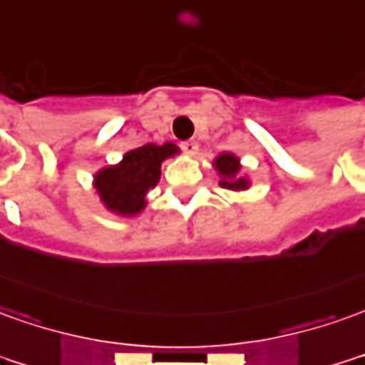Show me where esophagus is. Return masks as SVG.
Returning a JSON list of instances; mask_svg holds the SVG:
<instances>
[{
	"label": "esophagus",
	"mask_w": 365,
	"mask_h": 365,
	"mask_svg": "<svg viewBox=\"0 0 365 365\" xmlns=\"http://www.w3.org/2000/svg\"><path fill=\"white\" fill-rule=\"evenodd\" d=\"M197 142H193V140H187V142H182V150L187 154V156H195L197 154Z\"/></svg>",
	"instance_id": "1"
}]
</instances>
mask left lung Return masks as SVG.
Here are the masks:
<instances>
[{"label":"left lung","mask_w":365,"mask_h":365,"mask_svg":"<svg viewBox=\"0 0 365 365\" xmlns=\"http://www.w3.org/2000/svg\"><path fill=\"white\" fill-rule=\"evenodd\" d=\"M213 168L221 178L219 180L221 187H225L229 191H245L251 187V180H249V175L241 174L243 165H241V160L235 154H231V152L219 154L213 160Z\"/></svg>","instance_id":"8db88e82"}]
</instances>
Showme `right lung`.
I'll return each instance as SVG.
<instances>
[{
	"mask_svg": "<svg viewBox=\"0 0 365 365\" xmlns=\"http://www.w3.org/2000/svg\"><path fill=\"white\" fill-rule=\"evenodd\" d=\"M180 154V148L165 142L146 144L126 152L118 164L104 165L93 178V187L103 205L114 215L134 217L148 205V191L154 190L162 175V164Z\"/></svg>",
	"mask_w": 365,
	"mask_h": 365,
	"instance_id": "right-lung-1",
	"label": "right lung"
}]
</instances>
